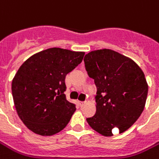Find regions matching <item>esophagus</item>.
<instances>
[{
    "label": "esophagus",
    "instance_id": "obj_1",
    "mask_svg": "<svg viewBox=\"0 0 159 159\" xmlns=\"http://www.w3.org/2000/svg\"><path fill=\"white\" fill-rule=\"evenodd\" d=\"M84 105H85V102H80V107L84 106Z\"/></svg>",
    "mask_w": 159,
    "mask_h": 159
}]
</instances>
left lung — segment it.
<instances>
[{"instance_id":"left-lung-1","label":"left lung","mask_w":159,"mask_h":159,"mask_svg":"<svg viewBox=\"0 0 159 159\" xmlns=\"http://www.w3.org/2000/svg\"><path fill=\"white\" fill-rule=\"evenodd\" d=\"M85 69L97 87V111L87 118L89 126L105 136L119 133L141 116L148 94L145 75L132 60L111 49L92 51L85 55Z\"/></svg>"}]
</instances>
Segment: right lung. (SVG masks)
<instances>
[{
  "mask_svg": "<svg viewBox=\"0 0 159 159\" xmlns=\"http://www.w3.org/2000/svg\"><path fill=\"white\" fill-rule=\"evenodd\" d=\"M84 52L51 48L24 61L12 81L17 113L27 128L41 136L63 129L75 111L68 102L66 75L83 60Z\"/></svg>",
  "mask_w": 159,
  "mask_h": 159,
  "instance_id": "1",
  "label": "right lung"
}]
</instances>
